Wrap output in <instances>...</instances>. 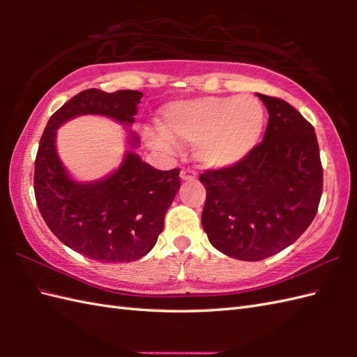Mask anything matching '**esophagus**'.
<instances>
[{
  "label": "esophagus",
  "instance_id": "1",
  "mask_svg": "<svg viewBox=\"0 0 357 357\" xmlns=\"http://www.w3.org/2000/svg\"><path fill=\"white\" fill-rule=\"evenodd\" d=\"M179 176L183 181H195L196 179V172L190 170V169H183V170H181Z\"/></svg>",
  "mask_w": 357,
  "mask_h": 357
}]
</instances>
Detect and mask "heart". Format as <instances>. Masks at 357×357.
<instances>
[{"mask_svg":"<svg viewBox=\"0 0 357 357\" xmlns=\"http://www.w3.org/2000/svg\"><path fill=\"white\" fill-rule=\"evenodd\" d=\"M264 126V105L253 95L204 96L167 104L164 130L147 136L159 150H172V138L196 144L195 155L202 165L224 169L252 153Z\"/></svg>","mask_w":357,"mask_h":357,"instance_id":"b5f03b06","label":"heart"}]
</instances>
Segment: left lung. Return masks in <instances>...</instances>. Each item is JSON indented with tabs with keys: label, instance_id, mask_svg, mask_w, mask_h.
<instances>
[{
	"label": "left lung",
	"instance_id": "obj_1",
	"mask_svg": "<svg viewBox=\"0 0 357 357\" xmlns=\"http://www.w3.org/2000/svg\"><path fill=\"white\" fill-rule=\"evenodd\" d=\"M268 112L264 139L241 162L204 172L202 229L210 244L241 261L291 245L312 224L322 195L313 126L279 98L257 93Z\"/></svg>",
	"mask_w": 357,
	"mask_h": 357
}]
</instances>
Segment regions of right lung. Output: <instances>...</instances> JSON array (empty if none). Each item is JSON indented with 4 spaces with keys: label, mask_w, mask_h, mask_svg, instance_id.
Here are the masks:
<instances>
[{
    "label": "right lung",
    "mask_w": 357,
    "mask_h": 357,
    "mask_svg": "<svg viewBox=\"0 0 357 357\" xmlns=\"http://www.w3.org/2000/svg\"><path fill=\"white\" fill-rule=\"evenodd\" d=\"M142 93H107L87 89L50 116L35 159L38 208L55 236L77 253L100 262H132L146 256L164 229V216L176 196L179 169L156 170L132 149L139 138L128 130V146L118 169L100 181L78 183L56 153L58 127L81 115H101L130 126Z\"/></svg>",
    "instance_id": "obj_1"
}]
</instances>
